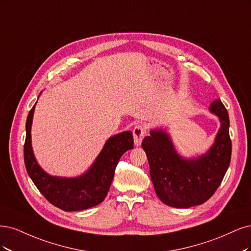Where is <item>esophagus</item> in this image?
Instances as JSON below:
<instances>
[{
	"label": "esophagus",
	"mask_w": 251,
	"mask_h": 251,
	"mask_svg": "<svg viewBox=\"0 0 251 251\" xmlns=\"http://www.w3.org/2000/svg\"><path fill=\"white\" fill-rule=\"evenodd\" d=\"M145 133H146V130L145 128L141 125H135L133 128V139H134V145L137 146H141L142 141L145 136Z\"/></svg>",
	"instance_id": "34e87169"
}]
</instances>
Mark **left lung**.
<instances>
[{
  "mask_svg": "<svg viewBox=\"0 0 251 251\" xmlns=\"http://www.w3.org/2000/svg\"><path fill=\"white\" fill-rule=\"evenodd\" d=\"M207 110L219 120L220 128L212 146L200 155L182 156L168 128L151 129L150 135L143 140L155 193L169 206L188 208L204 203L227 171L231 156L227 110L220 99L209 104Z\"/></svg>",
  "mask_w": 251,
  "mask_h": 251,
  "instance_id": "8db88e82",
  "label": "left lung"
}]
</instances>
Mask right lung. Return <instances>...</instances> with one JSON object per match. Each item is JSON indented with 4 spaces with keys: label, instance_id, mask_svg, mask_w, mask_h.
<instances>
[{
    "label": "right lung",
    "instance_id": "1",
    "mask_svg": "<svg viewBox=\"0 0 251 251\" xmlns=\"http://www.w3.org/2000/svg\"><path fill=\"white\" fill-rule=\"evenodd\" d=\"M36 103L27 117L24 146V158L30 178L46 199L62 211L77 212L98 205L107 195L119 159L126 151L133 149L132 132L123 131L108 137L84 173L75 177L54 176L39 166L32 148L31 128Z\"/></svg>",
    "mask_w": 251,
    "mask_h": 251
}]
</instances>
